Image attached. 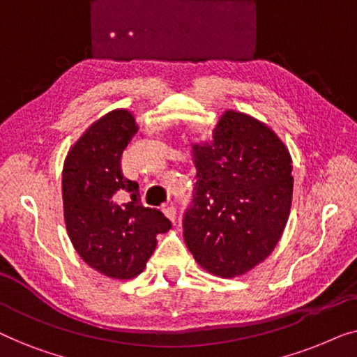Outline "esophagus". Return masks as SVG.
<instances>
[{
    "instance_id": "1",
    "label": "esophagus",
    "mask_w": 357,
    "mask_h": 357,
    "mask_svg": "<svg viewBox=\"0 0 357 357\" xmlns=\"http://www.w3.org/2000/svg\"><path fill=\"white\" fill-rule=\"evenodd\" d=\"M162 211H164L165 216H167V218L170 219V221L175 222V219H177V208H175L172 203L167 204V206H164Z\"/></svg>"
}]
</instances>
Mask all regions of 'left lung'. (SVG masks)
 I'll return each mask as SVG.
<instances>
[{
  "mask_svg": "<svg viewBox=\"0 0 357 357\" xmlns=\"http://www.w3.org/2000/svg\"><path fill=\"white\" fill-rule=\"evenodd\" d=\"M197 183L183 214L185 243L216 276H241L273 252L292 199L289 151L265 123L227 110L211 144H193Z\"/></svg>",
  "mask_w": 357,
  "mask_h": 357,
  "instance_id": "1",
  "label": "left lung"
}]
</instances>
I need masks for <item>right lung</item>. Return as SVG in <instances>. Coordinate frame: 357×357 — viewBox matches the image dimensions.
<instances>
[{
  "label": "right lung",
  "mask_w": 357,
  "mask_h": 357,
  "mask_svg": "<svg viewBox=\"0 0 357 357\" xmlns=\"http://www.w3.org/2000/svg\"><path fill=\"white\" fill-rule=\"evenodd\" d=\"M138 131L128 110H114L77 139L63 167L68 236L79 257L102 275H139L155 248V236L172 222L141 203L139 185L121 172V154Z\"/></svg>",
  "instance_id": "1"
}]
</instances>
